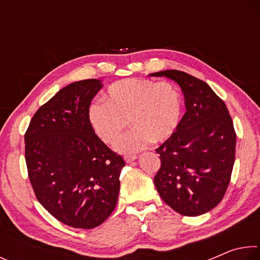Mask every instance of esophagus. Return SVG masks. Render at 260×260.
Returning <instances> with one entry per match:
<instances>
[{"mask_svg":"<svg viewBox=\"0 0 260 260\" xmlns=\"http://www.w3.org/2000/svg\"><path fill=\"white\" fill-rule=\"evenodd\" d=\"M124 159H125L126 162H132V161L136 159V156L135 155H125Z\"/></svg>","mask_w":260,"mask_h":260,"instance_id":"obj_1","label":"esophagus"}]
</instances>
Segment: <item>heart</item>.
Instances as JSON below:
<instances>
[{
	"label": "heart",
	"instance_id": "b5f03b06",
	"mask_svg": "<svg viewBox=\"0 0 260 260\" xmlns=\"http://www.w3.org/2000/svg\"><path fill=\"white\" fill-rule=\"evenodd\" d=\"M182 113L181 94L173 83L149 79H125L112 83L105 102L95 101L88 108V121L105 143L113 144L127 127L133 129L119 142L117 150L136 152L170 139L177 131Z\"/></svg>",
	"mask_w": 260,
	"mask_h": 260
}]
</instances>
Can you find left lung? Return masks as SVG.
Returning a JSON list of instances; mask_svg holds the SVG:
<instances>
[{"label":"left lung","instance_id":"1","mask_svg":"<svg viewBox=\"0 0 260 260\" xmlns=\"http://www.w3.org/2000/svg\"><path fill=\"white\" fill-rule=\"evenodd\" d=\"M181 87L187 111L177 131L156 152L160 169L153 182L165 203L196 217L225 196L235 161L236 133L223 101L208 83L178 70L151 73Z\"/></svg>","mask_w":260,"mask_h":260}]
</instances>
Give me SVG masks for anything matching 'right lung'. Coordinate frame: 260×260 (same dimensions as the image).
I'll return each mask as SVG.
<instances>
[{
  "label": "right lung",
  "mask_w": 260,
  "mask_h": 260,
  "mask_svg": "<svg viewBox=\"0 0 260 260\" xmlns=\"http://www.w3.org/2000/svg\"><path fill=\"white\" fill-rule=\"evenodd\" d=\"M99 79L73 82L38 110L25 133V159L38 201L73 228L91 230L117 205L122 157L101 141L88 121Z\"/></svg>",
  "instance_id": "right-lung-1"
}]
</instances>
